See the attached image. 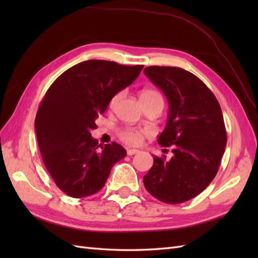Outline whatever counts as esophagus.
I'll use <instances>...</instances> for the list:
<instances>
[{
  "instance_id": "obj_1",
  "label": "esophagus",
  "mask_w": 258,
  "mask_h": 258,
  "mask_svg": "<svg viewBox=\"0 0 258 258\" xmlns=\"http://www.w3.org/2000/svg\"><path fill=\"white\" fill-rule=\"evenodd\" d=\"M138 153H139V151H138V150H135V148H131V150H127V154H128L129 156H132V155L138 154Z\"/></svg>"
}]
</instances>
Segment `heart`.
<instances>
[{"label":"heart","instance_id":"b5f03b06","mask_svg":"<svg viewBox=\"0 0 258 258\" xmlns=\"http://www.w3.org/2000/svg\"><path fill=\"white\" fill-rule=\"evenodd\" d=\"M121 98V92L117 93L115 95L111 102H110V106L114 107L118 101ZM156 99H162V97L160 96V93L157 92L156 90L153 89H144L141 92V101L144 102V101H152V100H156ZM147 135V132L145 130L142 129H132V128H126V129H121L118 132V137L121 140L122 142H124L128 145H140L143 142L144 137Z\"/></svg>","mask_w":258,"mask_h":258}]
</instances>
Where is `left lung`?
Listing matches in <instances>:
<instances>
[{
    "label": "left lung",
    "instance_id": "obj_1",
    "mask_svg": "<svg viewBox=\"0 0 258 258\" xmlns=\"http://www.w3.org/2000/svg\"><path fill=\"white\" fill-rule=\"evenodd\" d=\"M144 74L169 103V119L157 141L173 146L171 159L153 156L144 186L161 202L182 204L204 191L217 173L227 142L223 113L213 92L186 70L153 66Z\"/></svg>",
    "mask_w": 258,
    "mask_h": 258
}]
</instances>
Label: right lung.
<instances>
[{"mask_svg":"<svg viewBox=\"0 0 258 258\" xmlns=\"http://www.w3.org/2000/svg\"><path fill=\"white\" fill-rule=\"evenodd\" d=\"M143 66L88 60L62 73L38 106L35 132L42 159L51 178L68 196L98 192L111 169L127 155L113 142L99 144L90 131L112 98L140 75Z\"/></svg>","mask_w":258,"mask_h":258,"instance_id":"right-lung-1","label":"right lung"}]
</instances>
